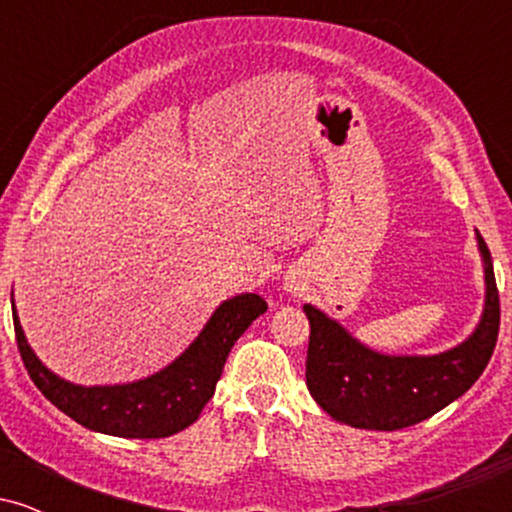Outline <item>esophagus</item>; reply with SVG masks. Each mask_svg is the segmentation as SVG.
<instances>
[{
    "label": "esophagus",
    "mask_w": 512,
    "mask_h": 512,
    "mask_svg": "<svg viewBox=\"0 0 512 512\" xmlns=\"http://www.w3.org/2000/svg\"><path fill=\"white\" fill-rule=\"evenodd\" d=\"M289 289H291V291H293V293H296V289H293V286H289Z\"/></svg>",
    "instance_id": "obj_1"
}]
</instances>
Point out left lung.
<instances>
[{"mask_svg": "<svg viewBox=\"0 0 512 512\" xmlns=\"http://www.w3.org/2000/svg\"><path fill=\"white\" fill-rule=\"evenodd\" d=\"M479 250L486 264L484 317L467 342L445 354H375L325 313L303 305L310 320L305 383L332 419L366 431H397L428 419L477 383L491 361L501 327L491 252L481 236Z\"/></svg>", "mask_w": 512, "mask_h": 512, "instance_id": "obj_1", "label": "left lung"}]
</instances>
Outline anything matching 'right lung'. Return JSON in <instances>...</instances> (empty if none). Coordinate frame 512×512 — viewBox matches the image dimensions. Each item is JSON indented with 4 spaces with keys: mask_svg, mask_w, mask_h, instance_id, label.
Listing matches in <instances>:
<instances>
[{
    "mask_svg": "<svg viewBox=\"0 0 512 512\" xmlns=\"http://www.w3.org/2000/svg\"><path fill=\"white\" fill-rule=\"evenodd\" d=\"M264 310L267 301L257 293L221 303L190 349L168 368L139 383L113 387H81L50 373L26 344L16 308L14 332L35 387L76 424L120 438H168L199 419L214 397L228 351Z\"/></svg>",
    "mask_w": 512,
    "mask_h": 512,
    "instance_id": "right-lung-1",
    "label": "right lung"
}]
</instances>
